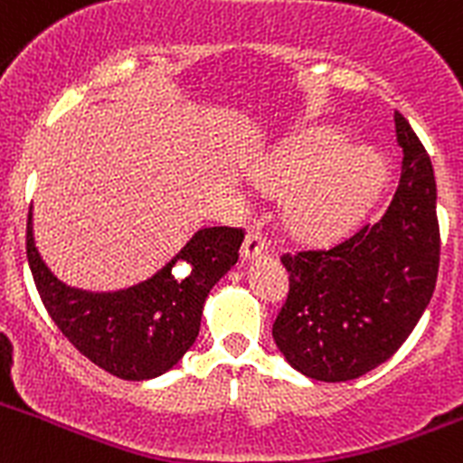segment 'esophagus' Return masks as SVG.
Segmentation results:
<instances>
[{
  "label": "esophagus",
  "mask_w": 463,
  "mask_h": 463,
  "mask_svg": "<svg viewBox=\"0 0 463 463\" xmlns=\"http://www.w3.org/2000/svg\"><path fill=\"white\" fill-rule=\"evenodd\" d=\"M269 253V244L258 231H249V235L244 237V244H241V260H253L260 255Z\"/></svg>",
  "instance_id": "34e87169"
}]
</instances>
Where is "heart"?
<instances>
[{"label": "heart", "instance_id": "obj_1", "mask_svg": "<svg viewBox=\"0 0 463 463\" xmlns=\"http://www.w3.org/2000/svg\"><path fill=\"white\" fill-rule=\"evenodd\" d=\"M383 178V160L369 149L348 146L336 131L314 133L255 172L262 190L289 192L282 217L291 231L307 237H326L351 226Z\"/></svg>", "mask_w": 463, "mask_h": 463}]
</instances>
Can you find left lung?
I'll use <instances>...</instances> for the list:
<instances>
[{"mask_svg":"<svg viewBox=\"0 0 463 463\" xmlns=\"http://www.w3.org/2000/svg\"><path fill=\"white\" fill-rule=\"evenodd\" d=\"M402 174L387 213L330 249L282 255L289 294L273 339L298 373L345 383L405 344L439 273L437 183L430 156L396 110Z\"/></svg>","mask_w":463,"mask_h":463,"instance_id":"left-lung-1","label":"left lung"}]
</instances>
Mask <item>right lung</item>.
Returning a JSON list of instances; mask_svg holds the SVG:
<instances>
[{"label": "right lung", "mask_w": 463, "mask_h": 463, "mask_svg": "<svg viewBox=\"0 0 463 463\" xmlns=\"http://www.w3.org/2000/svg\"><path fill=\"white\" fill-rule=\"evenodd\" d=\"M241 228H201L146 280L118 291H85L58 280L26 222V258L35 287L58 330L80 355L122 380H151L183 360L199 336L210 289L235 267ZM183 263L178 274L173 267Z\"/></svg>", "instance_id": "add662e5"}]
</instances>
